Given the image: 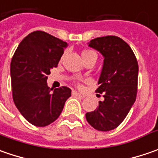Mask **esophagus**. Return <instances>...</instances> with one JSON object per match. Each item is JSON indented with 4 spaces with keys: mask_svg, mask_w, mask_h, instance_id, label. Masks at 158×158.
<instances>
[{
    "mask_svg": "<svg viewBox=\"0 0 158 158\" xmlns=\"http://www.w3.org/2000/svg\"><path fill=\"white\" fill-rule=\"evenodd\" d=\"M72 95L73 96H76V97H79V98H85V96H83V95L80 94V93H78V92H76V91H72Z\"/></svg>",
    "mask_w": 158,
    "mask_h": 158,
    "instance_id": "1",
    "label": "esophagus"
}]
</instances>
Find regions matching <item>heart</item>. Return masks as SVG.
I'll use <instances>...</instances> for the list:
<instances>
[{"mask_svg": "<svg viewBox=\"0 0 158 158\" xmlns=\"http://www.w3.org/2000/svg\"><path fill=\"white\" fill-rule=\"evenodd\" d=\"M90 56H94V57L97 58V54H96V52H93V51H90V50H85V51H83L82 52V59L83 58L90 57Z\"/></svg>", "mask_w": 158, "mask_h": 158, "instance_id": "b5f03b06", "label": "heart"}]
</instances>
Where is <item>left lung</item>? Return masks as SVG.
<instances>
[{
    "mask_svg": "<svg viewBox=\"0 0 158 158\" xmlns=\"http://www.w3.org/2000/svg\"><path fill=\"white\" fill-rule=\"evenodd\" d=\"M88 46L104 57L96 92L103 93L105 99L85 116L95 129L106 132L116 128L135 104L139 68L131 47L118 37L97 38L90 40Z\"/></svg>",
    "mask_w": 158,
    "mask_h": 158,
    "instance_id": "1",
    "label": "left lung"
}]
</instances>
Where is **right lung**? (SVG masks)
Wrapping results in <instances>:
<instances>
[{"mask_svg": "<svg viewBox=\"0 0 158 158\" xmlns=\"http://www.w3.org/2000/svg\"><path fill=\"white\" fill-rule=\"evenodd\" d=\"M68 44L50 34L37 31L22 40L10 64L13 100L31 124L46 127L56 120L71 89L47 86V75L56 68Z\"/></svg>", "mask_w": 158, "mask_h": 158, "instance_id": "add662e5", "label": "right lung"}]
</instances>
